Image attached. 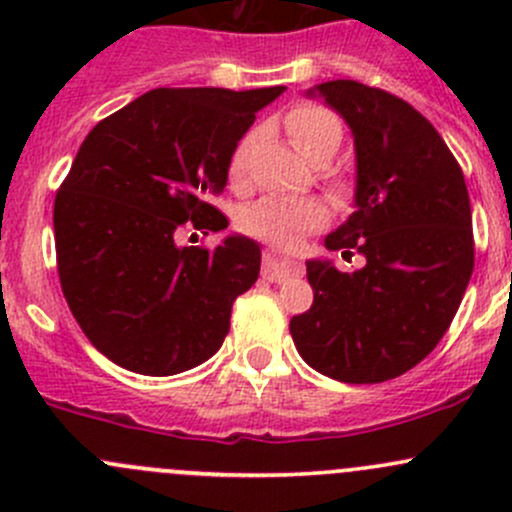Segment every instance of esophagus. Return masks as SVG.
<instances>
[{"label":"esophagus","mask_w":512,"mask_h":512,"mask_svg":"<svg viewBox=\"0 0 512 512\" xmlns=\"http://www.w3.org/2000/svg\"><path fill=\"white\" fill-rule=\"evenodd\" d=\"M294 272H297V267L277 260V255L272 250L265 252V260H262V280L282 282V280H287L289 275H294Z\"/></svg>","instance_id":"esophagus-1"}]
</instances>
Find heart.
<instances>
[{
	"instance_id": "b5f03b06",
	"label": "heart",
	"mask_w": 512,
	"mask_h": 512,
	"mask_svg": "<svg viewBox=\"0 0 512 512\" xmlns=\"http://www.w3.org/2000/svg\"><path fill=\"white\" fill-rule=\"evenodd\" d=\"M285 131L292 146L314 163H327L344 141V126L337 113L319 103H297L285 113ZM257 131H247L232 148L227 178L242 188L250 178L252 148ZM329 208L319 198H260L237 215V227L245 235L267 240L282 250H294L309 232L327 225Z\"/></svg>"
}]
</instances>
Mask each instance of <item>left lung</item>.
Listing matches in <instances>:
<instances>
[{
  "label": "left lung",
  "instance_id": "8db88e82",
  "mask_svg": "<svg viewBox=\"0 0 512 512\" xmlns=\"http://www.w3.org/2000/svg\"><path fill=\"white\" fill-rule=\"evenodd\" d=\"M314 91L356 148V210L324 245L366 265L349 275L309 260L314 302L289 332L319 374L379 384L414 369L451 327L476 260L471 200L458 160L404 98L349 79Z\"/></svg>",
  "mask_w": 512,
  "mask_h": 512
}]
</instances>
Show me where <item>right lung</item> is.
Listing matches in <instances>:
<instances>
[{
    "mask_svg": "<svg viewBox=\"0 0 512 512\" xmlns=\"http://www.w3.org/2000/svg\"><path fill=\"white\" fill-rule=\"evenodd\" d=\"M285 91L153 89L98 121L54 200L56 270L71 314L113 364L170 376L223 347L232 302L260 275V245H178L225 230L210 200L255 113Z\"/></svg>",
    "mask_w": 512,
    "mask_h": 512,
    "instance_id": "right-lung-1",
    "label": "right lung"
}]
</instances>
